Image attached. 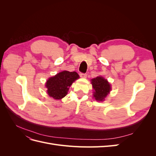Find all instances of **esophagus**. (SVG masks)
Segmentation results:
<instances>
[{"label":"esophagus","mask_w":156,"mask_h":156,"mask_svg":"<svg viewBox=\"0 0 156 156\" xmlns=\"http://www.w3.org/2000/svg\"><path fill=\"white\" fill-rule=\"evenodd\" d=\"M79 75H80V77L82 78H86L87 77V75L86 73H80Z\"/></svg>","instance_id":"esophagus-1"}]
</instances>
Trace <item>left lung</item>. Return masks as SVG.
Listing matches in <instances>:
<instances>
[{
	"label": "left lung",
	"instance_id": "left-lung-1",
	"mask_svg": "<svg viewBox=\"0 0 156 156\" xmlns=\"http://www.w3.org/2000/svg\"><path fill=\"white\" fill-rule=\"evenodd\" d=\"M91 83L94 90V97L97 101L104 100L111 90L110 84L102 77H97L92 79Z\"/></svg>",
	"mask_w": 156,
	"mask_h": 156
}]
</instances>
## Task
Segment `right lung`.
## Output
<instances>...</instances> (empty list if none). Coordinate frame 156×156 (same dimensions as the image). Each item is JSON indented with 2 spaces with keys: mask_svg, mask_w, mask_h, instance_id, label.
<instances>
[{
  "mask_svg": "<svg viewBox=\"0 0 156 156\" xmlns=\"http://www.w3.org/2000/svg\"><path fill=\"white\" fill-rule=\"evenodd\" d=\"M79 78L77 72L63 71L49 78L46 83L48 93L49 96L55 100H60L66 96L69 87L73 81Z\"/></svg>",
  "mask_w": 156,
  "mask_h": 156,
  "instance_id": "obj_1",
  "label": "right lung"
}]
</instances>
